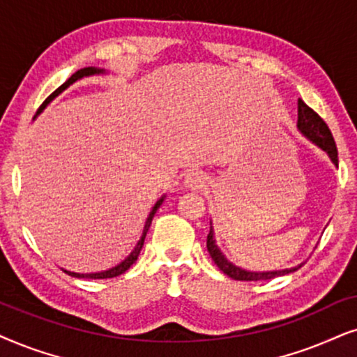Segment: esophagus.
<instances>
[{"label":"esophagus","instance_id":"esophagus-1","mask_svg":"<svg viewBox=\"0 0 357 357\" xmlns=\"http://www.w3.org/2000/svg\"><path fill=\"white\" fill-rule=\"evenodd\" d=\"M184 184H186V188L201 189L204 184H206V174H204L202 171H197V169L188 171L186 176H184Z\"/></svg>","mask_w":357,"mask_h":357}]
</instances>
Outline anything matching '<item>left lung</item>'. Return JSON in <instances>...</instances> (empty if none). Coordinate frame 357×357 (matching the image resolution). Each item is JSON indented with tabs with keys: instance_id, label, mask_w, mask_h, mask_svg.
Here are the masks:
<instances>
[{
	"instance_id": "left-lung-1",
	"label": "left lung",
	"mask_w": 357,
	"mask_h": 357,
	"mask_svg": "<svg viewBox=\"0 0 357 357\" xmlns=\"http://www.w3.org/2000/svg\"><path fill=\"white\" fill-rule=\"evenodd\" d=\"M297 129L301 130L302 135H305L312 144L320 146L323 151H326V155L330 156V160L333 161V165L338 166V150H336V144L333 135H331L330 129L325 123V121L313 111L312 107H308L302 99H298L297 102ZM207 251L212 256L213 263L217 264V268L222 271L223 274H227L228 278L235 279V281H266V279H274L279 275L294 273L301 266L291 269H282V271H266V273H255V271H246L241 269L240 266H235L231 261L225 258V255L222 253L220 248L217 246L215 236H213V227L211 220V231L207 235Z\"/></svg>"
}]
</instances>
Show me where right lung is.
<instances>
[{"mask_svg": "<svg viewBox=\"0 0 357 357\" xmlns=\"http://www.w3.org/2000/svg\"><path fill=\"white\" fill-rule=\"evenodd\" d=\"M101 73H106V71L101 70V68H94V66H86V68H82V70H78V71H76V73L71 75L70 78L66 79V82H65L63 84H61L60 88H56L55 91L52 93L50 96L45 99V102L42 104V106L39 107V111H37V114H40L42 111H44L47 104H49V102H50L52 99H54V98L59 96V94H60L61 91H65V89L68 88L70 84H73L75 82H78V79L84 78V76H93V75H101ZM163 201H165V196H163V197H160L158 201H156V204H155V206H153V208H151V212L149 213V218H146V222H145V227H144V234H142L140 240H139V243H137V246H135V248H134V251H132V253H130L129 256H127V258L123 259L122 263H119L117 266H114V268L107 269V271H101V273L79 274V273H73V271H66V269H63V268H61V271H63V273H66V274H68V275H71V278H78V279H109V278H116V275H121V274L126 273V271L129 269L130 266L135 263L137 258H139V255H140V251H142V246H144V241H145L146 231H149V228H150V225H151V220H153V215H155V213H156V211H158L160 206H161V202H163Z\"/></svg>", "mask_w": 357, "mask_h": 357, "instance_id": "obj_1", "label": "right lung"}]
</instances>
